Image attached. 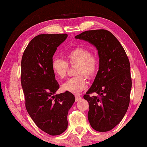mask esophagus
I'll return each mask as SVG.
<instances>
[{"label":"esophagus","mask_w":147,"mask_h":147,"mask_svg":"<svg viewBox=\"0 0 147 147\" xmlns=\"http://www.w3.org/2000/svg\"><path fill=\"white\" fill-rule=\"evenodd\" d=\"M75 98H76V101L78 102V101H79V100L82 99V97L80 95H76Z\"/></svg>","instance_id":"1"}]
</instances>
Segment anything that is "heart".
Returning <instances> with one entry per match:
<instances>
[{
	"mask_svg": "<svg viewBox=\"0 0 147 147\" xmlns=\"http://www.w3.org/2000/svg\"><path fill=\"white\" fill-rule=\"evenodd\" d=\"M67 63L63 59L56 58L52 61L51 67L53 73L59 79H63L67 76L68 63L78 65L76 74L78 75L71 78L62 84L61 88L64 91L73 94H79L87 88L86 77L92 78L95 76L98 68V59L96 55L91 54L87 48L78 47L71 49L67 54ZM84 75H85L84 76Z\"/></svg>",
	"mask_w": 147,
	"mask_h": 147,
	"instance_id": "b5f03b06",
	"label": "heart"
}]
</instances>
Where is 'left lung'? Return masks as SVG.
Listing matches in <instances>:
<instances>
[{
    "label": "left lung",
    "instance_id": "8db88e82",
    "mask_svg": "<svg viewBox=\"0 0 147 147\" xmlns=\"http://www.w3.org/2000/svg\"><path fill=\"white\" fill-rule=\"evenodd\" d=\"M75 38L88 41L98 50L99 70L84 98L89 104L88 118L92 127L98 132L109 131L120 123L129 106V60L118 40L107 30L86 31ZM92 93L98 96H91Z\"/></svg>",
    "mask_w": 147,
    "mask_h": 147
}]
</instances>
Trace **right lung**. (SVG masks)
<instances>
[{
    "label": "right lung",
    "mask_w": 147,
    "mask_h": 147,
    "mask_svg": "<svg viewBox=\"0 0 147 147\" xmlns=\"http://www.w3.org/2000/svg\"><path fill=\"white\" fill-rule=\"evenodd\" d=\"M67 34H42L29 42L21 59V86L25 107L40 129L52 136L67 128V114L75 102L66 91L55 94L59 85L52 69L53 56Z\"/></svg>",
    "instance_id": "obj_1"
}]
</instances>
